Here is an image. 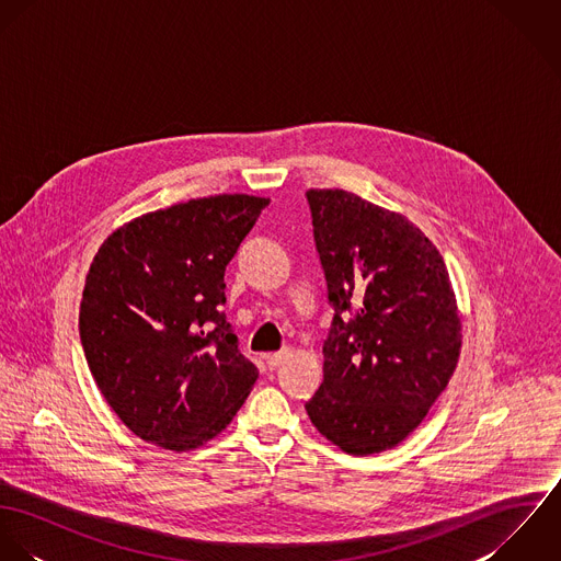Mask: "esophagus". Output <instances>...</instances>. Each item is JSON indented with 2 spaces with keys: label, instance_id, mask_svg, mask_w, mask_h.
<instances>
[{
  "label": "esophagus",
  "instance_id": "1",
  "mask_svg": "<svg viewBox=\"0 0 561 561\" xmlns=\"http://www.w3.org/2000/svg\"><path fill=\"white\" fill-rule=\"evenodd\" d=\"M291 356V352L289 350H280V352H276V354H270V356H265V363H267V367L270 369H278L287 358Z\"/></svg>",
  "mask_w": 561,
  "mask_h": 561
}]
</instances>
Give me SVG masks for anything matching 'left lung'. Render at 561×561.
Instances as JSON below:
<instances>
[{
	"label": "left lung",
	"mask_w": 561,
	"mask_h": 561,
	"mask_svg": "<svg viewBox=\"0 0 561 561\" xmlns=\"http://www.w3.org/2000/svg\"><path fill=\"white\" fill-rule=\"evenodd\" d=\"M307 198L334 318L305 408L341 451L380 454L419 427L456 371V294L440 252L405 216L345 190Z\"/></svg>",
	"instance_id": "left-lung-1"
}]
</instances>
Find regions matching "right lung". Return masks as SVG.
Instances as JSON below:
<instances>
[{
  "label": "right lung",
  "mask_w": 561,
  "mask_h": 561,
  "mask_svg": "<svg viewBox=\"0 0 561 561\" xmlns=\"http://www.w3.org/2000/svg\"><path fill=\"white\" fill-rule=\"evenodd\" d=\"M270 198L216 194L138 216L85 274L80 336L90 374L142 440L192 451L216 438L256 382L220 305L225 270Z\"/></svg>",
  "instance_id": "1"
}]
</instances>
